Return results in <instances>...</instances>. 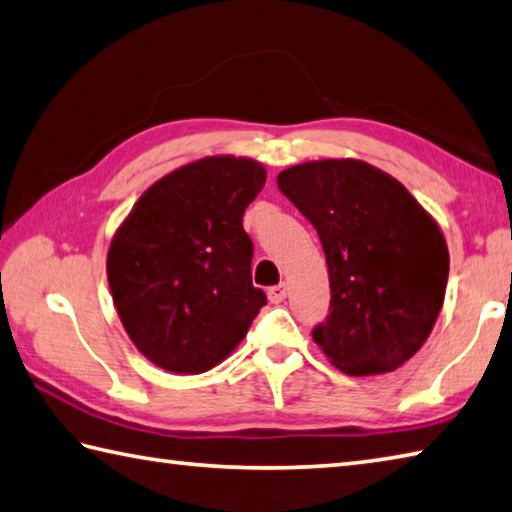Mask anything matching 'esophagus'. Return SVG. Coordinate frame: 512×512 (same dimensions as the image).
Returning <instances> with one entry per match:
<instances>
[{
  "instance_id": "esophagus-1",
  "label": "esophagus",
  "mask_w": 512,
  "mask_h": 512,
  "mask_svg": "<svg viewBox=\"0 0 512 512\" xmlns=\"http://www.w3.org/2000/svg\"><path fill=\"white\" fill-rule=\"evenodd\" d=\"M267 296H269V301H272V303H283L285 298H287V285H285V283H281V285L269 287Z\"/></svg>"
}]
</instances>
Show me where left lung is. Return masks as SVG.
Segmentation results:
<instances>
[{"mask_svg":"<svg viewBox=\"0 0 512 512\" xmlns=\"http://www.w3.org/2000/svg\"><path fill=\"white\" fill-rule=\"evenodd\" d=\"M278 187L314 225L330 274V316L312 332L350 376L397 370L421 350L446 298L439 223L390 173L354 158L310 160Z\"/></svg>","mask_w":512,"mask_h":512,"instance_id":"obj_1","label":"left lung"}]
</instances>
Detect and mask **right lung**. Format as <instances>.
Masks as SVG:
<instances>
[{
    "label": "right lung",
    "instance_id": "obj_1",
    "mask_svg": "<svg viewBox=\"0 0 512 512\" xmlns=\"http://www.w3.org/2000/svg\"><path fill=\"white\" fill-rule=\"evenodd\" d=\"M267 171L243 156L173 169L115 229L106 278L129 339L158 368L200 374L223 363L267 303L252 285L243 229Z\"/></svg>",
    "mask_w": 512,
    "mask_h": 512
}]
</instances>
